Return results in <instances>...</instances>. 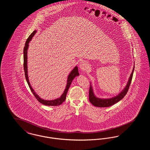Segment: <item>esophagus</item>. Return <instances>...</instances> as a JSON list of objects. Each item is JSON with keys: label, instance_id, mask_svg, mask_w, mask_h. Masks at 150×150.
Returning <instances> with one entry per match:
<instances>
[{"label": "esophagus", "instance_id": "1", "mask_svg": "<svg viewBox=\"0 0 150 150\" xmlns=\"http://www.w3.org/2000/svg\"><path fill=\"white\" fill-rule=\"evenodd\" d=\"M88 68V64L86 61H81L79 64V69L81 71H85Z\"/></svg>", "mask_w": 150, "mask_h": 150}]
</instances>
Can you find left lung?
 <instances>
[{
    "mask_svg": "<svg viewBox=\"0 0 150 150\" xmlns=\"http://www.w3.org/2000/svg\"><path fill=\"white\" fill-rule=\"evenodd\" d=\"M134 70V66H133L132 72L130 75V77L129 78L128 81L127 83V85L124 87V88L117 95L110 98H100L99 97H97L94 94V92L93 91V87L92 86V83H91L89 93V100L90 102L96 107H107L114 105L119 101H120V100H122L128 92L129 86L130 85V83L132 81Z\"/></svg>",
    "mask_w": 150,
    "mask_h": 150,
    "instance_id": "obj_1",
    "label": "left lung"
}]
</instances>
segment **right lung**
<instances>
[{
    "label": "right lung",
    "instance_id": "1",
    "mask_svg": "<svg viewBox=\"0 0 150 150\" xmlns=\"http://www.w3.org/2000/svg\"><path fill=\"white\" fill-rule=\"evenodd\" d=\"M36 32H37V30L34 31L31 34V35L29 36V38H28V39H27V40L25 43V47H24V49H23V67H24V71H25V75L26 80L27 83H28L29 87L30 88L31 91L32 92V93H33V94L35 97L38 100L39 102H40L41 103H42L44 105H46V106H59V105H61L66 100V94H67L68 90H69V89L70 86V85L71 84L72 80L75 77H76V76L79 75L78 68L77 66H75L72 70L70 72V74H69L67 79V84H66L65 89L64 91V93L62 94V95L59 98H57L53 100H45L41 98L36 94L35 91L33 89V88H32V86L30 84V83L29 81L28 71V48H29V44L30 42L32 40V38H33V36L35 35Z\"/></svg>",
    "mask_w": 150,
    "mask_h": 150
}]
</instances>
